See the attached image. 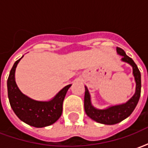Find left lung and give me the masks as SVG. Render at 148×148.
Masks as SVG:
<instances>
[{
    "instance_id": "obj_1",
    "label": "left lung",
    "mask_w": 148,
    "mask_h": 148,
    "mask_svg": "<svg viewBox=\"0 0 148 148\" xmlns=\"http://www.w3.org/2000/svg\"><path fill=\"white\" fill-rule=\"evenodd\" d=\"M116 51L119 55H122V61L129 63L132 66L133 75L135 77V81L136 82V89L134 96L127 102L123 105L112 106L106 109H97L91 105L90 93L88 91L87 87L85 86L86 92L84 98V108L86 113L93 121L108 125L120 123L124 121V119L128 117L136 107L141 93V75L136 64L130 57H128L125 54L123 49L116 47Z\"/></svg>"
}]
</instances>
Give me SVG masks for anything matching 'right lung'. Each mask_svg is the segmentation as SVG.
<instances>
[{"mask_svg": "<svg viewBox=\"0 0 148 148\" xmlns=\"http://www.w3.org/2000/svg\"><path fill=\"white\" fill-rule=\"evenodd\" d=\"M21 58L15 62L7 81L10 106L15 114L24 123L36 127L49 126L61 116L63 100L71 85L65 86L50 101H38L31 99L21 93L15 81L16 67Z\"/></svg>", "mask_w": 148, "mask_h": 148, "instance_id": "right-lung-1", "label": "right lung"}]
</instances>
